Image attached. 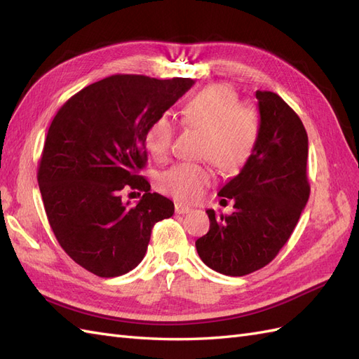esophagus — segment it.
Returning a JSON list of instances; mask_svg holds the SVG:
<instances>
[{"label": "esophagus", "mask_w": 359, "mask_h": 359, "mask_svg": "<svg viewBox=\"0 0 359 359\" xmlns=\"http://www.w3.org/2000/svg\"><path fill=\"white\" fill-rule=\"evenodd\" d=\"M175 212L177 214H189L191 212V208L187 205H182V203H175Z\"/></svg>", "instance_id": "34e87169"}]
</instances>
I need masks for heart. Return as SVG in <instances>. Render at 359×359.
Listing matches in <instances>:
<instances>
[{"label": "heart", "mask_w": 359, "mask_h": 359, "mask_svg": "<svg viewBox=\"0 0 359 359\" xmlns=\"http://www.w3.org/2000/svg\"><path fill=\"white\" fill-rule=\"evenodd\" d=\"M181 123L203 132L201 156L223 172H238L253 157L260 118L256 107L240 103V95L226 83L206 86L182 106ZM175 124L168 114L156 116L145 130L149 156L161 161L169 156ZM214 180L212 170L198 163H178L158 177V187L182 202L198 201Z\"/></svg>", "instance_id": "obj_1"}]
</instances>
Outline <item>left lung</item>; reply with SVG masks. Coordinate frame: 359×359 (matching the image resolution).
I'll use <instances>...</instances> for the list:
<instances>
[{
  "label": "left lung",
  "instance_id": "1",
  "mask_svg": "<svg viewBox=\"0 0 359 359\" xmlns=\"http://www.w3.org/2000/svg\"><path fill=\"white\" fill-rule=\"evenodd\" d=\"M256 99L260 136L255 154L219 191L233 201L235 211H206L210 231L196 241L202 262L232 277L255 273L278 255L310 196L302 121L276 93L256 91Z\"/></svg>",
  "mask_w": 359,
  "mask_h": 359
}]
</instances>
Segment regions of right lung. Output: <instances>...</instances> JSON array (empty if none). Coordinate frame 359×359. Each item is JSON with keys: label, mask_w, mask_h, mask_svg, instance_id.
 Masks as SVG:
<instances>
[{"label": "right lung", "mask_w": 359, "mask_h": 359, "mask_svg": "<svg viewBox=\"0 0 359 359\" xmlns=\"http://www.w3.org/2000/svg\"><path fill=\"white\" fill-rule=\"evenodd\" d=\"M193 83L114 74L76 93L53 118L39 187L60 245L90 273L107 278L136 268L153 226L172 217L173 202L151 193L137 172L147 161V127ZM128 188L146 191L135 207L122 202Z\"/></svg>", "instance_id": "right-lung-1"}]
</instances>
